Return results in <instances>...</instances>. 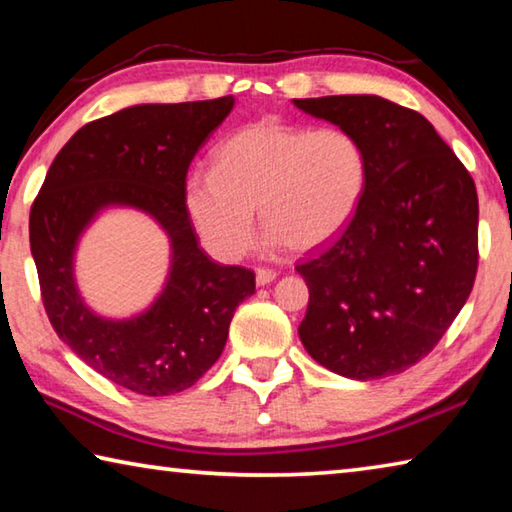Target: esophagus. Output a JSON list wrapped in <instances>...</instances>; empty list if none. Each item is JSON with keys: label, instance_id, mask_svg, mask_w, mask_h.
Here are the masks:
<instances>
[{"label": "esophagus", "instance_id": "obj_1", "mask_svg": "<svg viewBox=\"0 0 512 512\" xmlns=\"http://www.w3.org/2000/svg\"><path fill=\"white\" fill-rule=\"evenodd\" d=\"M255 277H257V284H259V287H264V284H271V282L275 280V277H277V271H275V268H268V266H259Z\"/></svg>", "mask_w": 512, "mask_h": 512}]
</instances>
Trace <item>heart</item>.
<instances>
[{"label":"heart","instance_id":"heart-1","mask_svg":"<svg viewBox=\"0 0 512 512\" xmlns=\"http://www.w3.org/2000/svg\"><path fill=\"white\" fill-rule=\"evenodd\" d=\"M366 187L368 158L350 131L259 119L225 137L212 171L187 178L185 205L205 248L237 262L253 246L255 207L275 241L305 253L348 228Z\"/></svg>","mask_w":512,"mask_h":512}]
</instances>
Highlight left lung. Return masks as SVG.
I'll use <instances>...</instances> for the list:
<instances>
[{
    "instance_id": "left-lung-1",
    "label": "left lung",
    "mask_w": 512,
    "mask_h": 512,
    "mask_svg": "<svg viewBox=\"0 0 512 512\" xmlns=\"http://www.w3.org/2000/svg\"><path fill=\"white\" fill-rule=\"evenodd\" d=\"M293 103L350 131L368 158L354 219L296 266L309 287L302 345L336 375H400L436 348L470 298L479 268L474 180L411 108L375 94Z\"/></svg>"
}]
</instances>
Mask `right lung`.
I'll return each instance as SVG.
<instances>
[{
	"instance_id": "obj_1",
	"label": "right lung",
	"mask_w": 512,
	"mask_h": 512,
	"mask_svg": "<svg viewBox=\"0 0 512 512\" xmlns=\"http://www.w3.org/2000/svg\"><path fill=\"white\" fill-rule=\"evenodd\" d=\"M235 99L144 103L94 119L51 162L29 214L42 305L81 361L140 395L194 386L221 357L230 320L255 293V273L212 262L196 241L185 205L187 169ZM149 211L172 239L163 296L131 321L94 317L75 291V239L101 206Z\"/></svg>"
}]
</instances>
